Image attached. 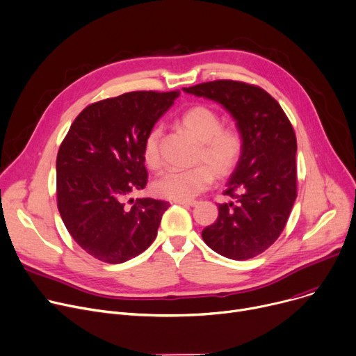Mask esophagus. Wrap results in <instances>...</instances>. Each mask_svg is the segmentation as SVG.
Listing matches in <instances>:
<instances>
[{"mask_svg":"<svg viewBox=\"0 0 356 356\" xmlns=\"http://www.w3.org/2000/svg\"><path fill=\"white\" fill-rule=\"evenodd\" d=\"M175 203L181 204V206H191V207H193V206H196V204H197V202H196V200H176Z\"/></svg>","mask_w":356,"mask_h":356,"instance_id":"1","label":"esophagus"}]
</instances>
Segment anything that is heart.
I'll use <instances>...</instances> for the list:
<instances>
[{
	"mask_svg": "<svg viewBox=\"0 0 356 356\" xmlns=\"http://www.w3.org/2000/svg\"><path fill=\"white\" fill-rule=\"evenodd\" d=\"M177 123L199 143L196 161H204L218 177L233 172L241 159L243 141L239 131L223 129L222 117L215 110L193 106L181 113ZM160 137L161 127L154 126L143 141V160L150 169L160 165ZM208 168L200 164L188 170H165L153 181V191L165 199L191 200L213 181Z\"/></svg>",
	"mask_w": 356,
	"mask_h": 356,
	"instance_id": "heart-1",
	"label": "heart"
}]
</instances>
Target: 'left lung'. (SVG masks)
Instances as JSON below:
<instances>
[{"instance_id":"left-lung-1","label":"left lung","mask_w":356,"mask_h":356,"mask_svg":"<svg viewBox=\"0 0 356 356\" xmlns=\"http://www.w3.org/2000/svg\"><path fill=\"white\" fill-rule=\"evenodd\" d=\"M220 104L234 120L243 149L219 204L216 222L203 229L216 253L246 260L265 252L285 227L296 199V137L286 114L265 90L218 80L183 88Z\"/></svg>"}]
</instances>
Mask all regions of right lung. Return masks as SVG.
<instances>
[{
  "label": "right lung",
  "instance_id": "1",
  "mask_svg": "<svg viewBox=\"0 0 356 356\" xmlns=\"http://www.w3.org/2000/svg\"><path fill=\"white\" fill-rule=\"evenodd\" d=\"M179 91H133L86 107L57 154L60 216L77 245L107 264H123L156 239L169 203L127 199L147 183L143 141Z\"/></svg>",
  "mask_w": 356,
  "mask_h": 356
}]
</instances>
